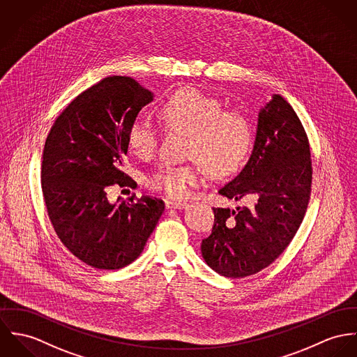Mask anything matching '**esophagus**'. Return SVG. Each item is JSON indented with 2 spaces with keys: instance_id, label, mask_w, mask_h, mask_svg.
Returning <instances> with one entry per match:
<instances>
[{
  "instance_id": "obj_1",
  "label": "esophagus",
  "mask_w": 357,
  "mask_h": 357,
  "mask_svg": "<svg viewBox=\"0 0 357 357\" xmlns=\"http://www.w3.org/2000/svg\"><path fill=\"white\" fill-rule=\"evenodd\" d=\"M167 209H185L189 206L186 202H175V201H165Z\"/></svg>"
}]
</instances>
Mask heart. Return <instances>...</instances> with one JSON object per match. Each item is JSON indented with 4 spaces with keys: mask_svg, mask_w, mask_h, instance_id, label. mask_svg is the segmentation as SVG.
<instances>
[{
    "mask_svg": "<svg viewBox=\"0 0 357 357\" xmlns=\"http://www.w3.org/2000/svg\"><path fill=\"white\" fill-rule=\"evenodd\" d=\"M161 116L175 130L189 134V156L193 164H164L146 176L149 189L169 198L189 197L204 183L208 168L229 174L245 159L250 145L249 123L237 111L222 109L213 97L196 89H179L162 104ZM130 148L138 156H151L159 142L158 130L148 120L131 123L127 134Z\"/></svg>",
    "mask_w": 357,
    "mask_h": 357,
    "instance_id": "b5f03b06",
    "label": "heart"
}]
</instances>
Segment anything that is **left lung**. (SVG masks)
I'll use <instances>...</instances> for the list:
<instances>
[{
	"label": "left lung",
	"mask_w": 357,
	"mask_h": 357,
	"mask_svg": "<svg viewBox=\"0 0 357 357\" xmlns=\"http://www.w3.org/2000/svg\"><path fill=\"white\" fill-rule=\"evenodd\" d=\"M312 164L307 134L279 94L260 108L250 158L219 195L252 197V208H213L211 236L201 242L205 263L226 278L268 267L297 233L311 195Z\"/></svg>",
	"instance_id": "8db88e82"
}]
</instances>
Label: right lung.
Masks as SVG:
<instances>
[{
  "instance_id": "obj_1",
  "label": "right lung",
  "mask_w": 357,
  "mask_h": 357,
  "mask_svg": "<svg viewBox=\"0 0 357 357\" xmlns=\"http://www.w3.org/2000/svg\"><path fill=\"white\" fill-rule=\"evenodd\" d=\"M155 94L128 77H108L89 87L50 128L42 158V193L64 246L98 270L132 263L153 233L164 202L142 196L111 202L109 186L132 183L121 172L127 134Z\"/></svg>"
}]
</instances>
